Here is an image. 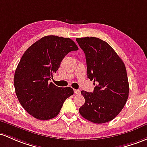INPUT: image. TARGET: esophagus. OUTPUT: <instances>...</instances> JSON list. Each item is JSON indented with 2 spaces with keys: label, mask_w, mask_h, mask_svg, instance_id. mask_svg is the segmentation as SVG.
Wrapping results in <instances>:
<instances>
[{
  "label": "esophagus",
  "mask_w": 147,
  "mask_h": 147,
  "mask_svg": "<svg viewBox=\"0 0 147 147\" xmlns=\"http://www.w3.org/2000/svg\"><path fill=\"white\" fill-rule=\"evenodd\" d=\"M74 93H75L76 94H80V91L79 90H74Z\"/></svg>",
  "instance_id": "esophagus-1"
}]
</instances>
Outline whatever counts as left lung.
Masks as SVG:
<instances>
[{"label":"left lung","instance_id":"1","mask_svg":"<svg viewBox=\"0 0 147 147\" xmlns=\"http://www.w3.org/2000/svg\"><path fill=\"white\" fill-rule=\"evenodd\" d=\"M76 41L86 55L88 78L96 85L92 92L81 91L85 104L79 112L94 123L109 122L121 111L128 98L125 66L114 50L98 38H77Z\"/></svg>","mask_w":147,"mask_h":147}]
</instances>
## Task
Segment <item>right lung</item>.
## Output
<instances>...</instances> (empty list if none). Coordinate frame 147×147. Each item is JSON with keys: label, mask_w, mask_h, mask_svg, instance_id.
Here are the masks:
<instances>
[{"label": "right lung", "mask_w": 147, "mask_h": 147, "mask_svg": "<svg viewBox=\"0 0 147 147\" xmlns=\"http://www.w3.org/2000/svg\"><path fill=\"white\" fill-rule=\"evenodd\" d=\"M78 48L69 38L44 36L25 51L15 72L17 99L30 115L38 120L59 114L64 101L74 94L70 87L59 88L49 80L64 57Z\"/></svg>", "instance_id": "right-lung-1"}]
</instances>
